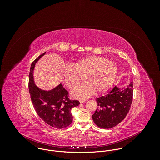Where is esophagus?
Instances as JSON below:
<instances>
[{
  "mask_svg": "<svg viewBox=\"0 0 160 160\" xmlns=\"http://www.w3.org/2000/svg\"><path fill=\"white\" fill-rule=\"evenodd\" d=\"M84 102H85V99H80V103H83Z\"/></svg>",
  "mask_w": 160,
  "mask_h": 160,
  "instance_id": "obj_1",
  "label": "esophagus"
}]
</instances>
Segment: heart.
<instances>
[{
	"label": "heart",
	"mask_w": 160,
	"mask_h": 160,
	"mask_svg": "<svg viewBox=\"0 0 160 160\" xmlns=\"http://www.w3.org/2000/svg\"><path fill=\"white\" fill-rule=\"evenodd\" d=\"M118 73L117 65L106 58L88 56L79 59L74 66L64 68V83L70 88H74L85 79L84 83L72 91L73 97L85 99L95 90L102 93L108 90L115 82Z\"/></svg>",
	"instance_id": "obj_1"
}]
</instances>
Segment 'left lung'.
I'll list each match as a JSON object with an SVG mask.
<instances>
[{
  "label": "left lung",
  "mask_w": 160,
  "mask_h": 160,
  "mask_svg": "<svg viewBox=\"0 0 160 160\" xmlns=\"http://www.w3.org/2000/svg\"><path fill=\"white\" fill-rule=\"evenodd\" d=\"M132 98V82L125 88L116 85L108 94L96 99L98 108L92 115L94 122L102 128L115 127L127 116Z\"/></svg>",
  "instance_id": "left-lung-1"
}]
</instances>
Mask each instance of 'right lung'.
<instances>
[{"mask_svg": "<svg viewBox=\"0 0 160 160\" xmlns=\"http://www.w3.org/2000/svg\"><path fill=\"white\" fill-rule=\"evenodd\" d=\"M39 56L32 63L29 75V92L35 110L38 115L49 125L63 128L69 126L73 121L71 110L80 104L78 101H71L68 92L60 83L54 88L45 90L36 85L33 72L36 63L45 55Z\"/></svg>", "mask_w": 160, "mask_h": 160, "instance_id": "obj_1", "label": "right lung"}]
</instances>
